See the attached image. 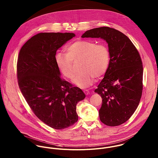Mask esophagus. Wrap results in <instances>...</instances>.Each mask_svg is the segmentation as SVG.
I'll return each instance as SVG.
<instances>
[{
    "mask_svg": "<svg viewBox=\"0 0 158 158\" xmlns=\"http://www.w3.org/2000/svg\"><path fill=\"white\" fill-rule=\"evenodd\" d=\"M84 94H85V95H89V90H84Z\"/></svg>",
    "mask_w": 158,
    "mask_h": 158,
    "instance_id": "esophagus-1",
    "label": "esophagus"
}]
</instances>
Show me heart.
<instances>
[{
  "label": "heart",
  "mask_w": 158,
  "mask_h": 158,
  "mask_svg": "<svg viewBox=\"0 0 158 158\" xmlns=\"http://www.w3.org/2000/svg\"><path fill=\"white\" fill-rule=\"evenodd\" d=\"M57 66L66 77L74 76L73 61L82 60L80 73L76 74L73 82L81 88L92 85L94 77L102 76L107 70L110 62V52L107 47L96 44L89 40H77L67 48V53L59 52L55 57Z\"/></svg>",
  "instance_id": "obj_1"
}]
</instances>
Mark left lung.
I'll use <instances>...</instances> for the list:
<instances>
[{"instance_id": "8db88e82", "label": "left lung", "mask_w": 158, "mask_h": 158, "mask_svg": "<svg viewBox=\"0 0 158 158\" xmlns=\"http://www.w3.org/2000/svg\"><path fill=\"white\" fill-rule=\"evenodd\" d=\"M81 37L101 38L108 44L109 65L95 92L102 98L100 121L108 126H119L134 113L142 97L143 65L140 54L127 36L113 28H94Z\"/></svg>"}]
</instances>
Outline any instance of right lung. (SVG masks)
Listing matches in <instances>:
<instances>
[{"label":"right lung","mask_w":158,"mask_h":158,"mask_svg":"<svg viewBox=\"0 0 158 158\" xmlns=\"http://www.w3.org/2000/svg\"><path fill=\"white\" fill-rule=\"evenodd\" d=\"M74 33L42 32L21 47L17 62L21 92L35 115L49 127L67 128L78 120L77 103L85 97L82 90L60 77L55 55Z\"/></svg>","instance_id":"1"}]
</instances>
